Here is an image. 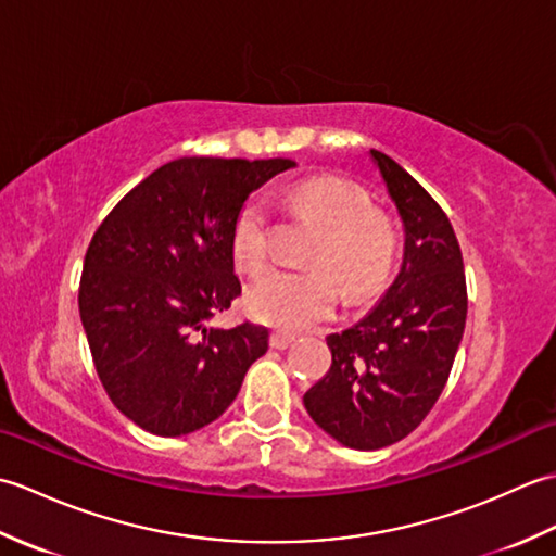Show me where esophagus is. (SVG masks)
<instances>
[{
  "label": "esophagus",
  "instance_id": "34e87169",
  "mask_svg": "<svg viewBox=\"0 0 556 556\" xmlns=\"http://www.w3.org/2000/svg\"><path fill=\"white\" fill-rule=\"evenodd\" d=\"M293 341H296V337L293 334H289V332H281V329H277V332H271L269 334V346L271 349H289Z\"/></svg>",
  "mask_w": 556,
  "mask_h": 556
}]
</instances>
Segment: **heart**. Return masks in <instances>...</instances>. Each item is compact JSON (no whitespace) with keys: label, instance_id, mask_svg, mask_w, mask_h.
Returning <instances> with one entry per match:
<instances>
[{"label":"heart","instance_id":"1","mask_svg":"<svg viewBox=\"0 0 556 556\" xmlns=\"http://www.w3.org/2000/svg\"><path fill=\"white\" fill-rule=\"evenodd\" d=\"M291 205L317 224L305 257L332 271L349 296L372 291L387 277L396 253V233L372 212L368 193L337 176H317L291 193ZM236 265L255 271L269 255L267 205L245 200L231 229ZM339 289L323 267L267 269L245 289V308L255 320L301 332L334 315Z\"/></svg>","mask_w":556,"mask_h":556}]
</instances>
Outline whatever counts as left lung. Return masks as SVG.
Listing matches in <instances>:
<instances>
[{"mask_svg":"<svg viewBox=\"0 0 556 556\" xmlns=\"http://www.w3.org/2000/svg\"><path fill=\"white\" fill-rule=\"evenodd\" d=\"M368 157L404 224V260L380 303L327 337L332 365L303 396L317 428L361 452L404 440L432 410L468 311L464 257L442 207L384 152Z\"/></svg>","mask_w":556,"mask_h":556,"instance_id":"8db88e82","label":"left lung"}]
</instances>
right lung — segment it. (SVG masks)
Masks as SVG:
<instances>
[{
	"instance_id": "obj_1",
	"label": "right lung",
	"mask_w": 556,
	"mask_h": 556,
	"mask_svg": "<svg viewBox=\"0 0 556 556\" xmlns=\"http://www.w3.org/2000/svg\"><path fill=\"white\" fill-rule=\"evenodd\" d=\"M293 160L181 157L126 193L88 245L78 311L104 392L138 428L184 437L231 406L267 327H212L241 293L231 229Z\"/></svg>"
}]
</instances>
